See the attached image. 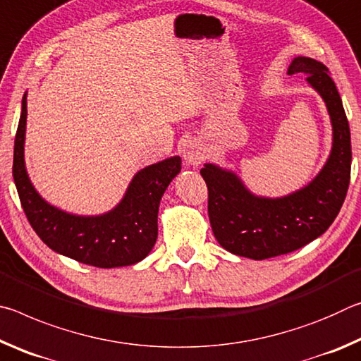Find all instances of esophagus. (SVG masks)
<instances>
[{"label": "esophagus", "instance_id": "esophagus-1", "mask_svg": "<svg viewBox=\"0 0 361 361\" xmlns=\"http://www.w3.org/2000/svg\"><path fill=\"white\" fill-rule=\"evenodd\" d=\"M183 157H185V162L191 167H197L205 161L207 151L204 143L197 138H191L185 143V148H183Z\"/></svg>", "mask_w": 361, "mask_h": 361}]
</instances>
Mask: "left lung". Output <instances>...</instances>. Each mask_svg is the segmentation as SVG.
<instances>
[{
	"label": "left lung",
	"instance_id": "8db88e82",
	"mask_svg": "<svg viewBox=\"0 0 361 361\" xmlns=\"http://www.w3.org/2000/svg\"><path fill=\"white\" fill-rule=\"evenodd\" d=\"M288 75L305 81L325 102L333 146L325 166L307 185L282 197L253 194L232 170L205 164L200 175L209 188V218L219 245L250 259L291 253L325 232L344 204L350 181V129L338 89L322 62L295 57Z\"/></svg>",
	"mask_w": 361,
	"mask_h": 361
}]
</instances>
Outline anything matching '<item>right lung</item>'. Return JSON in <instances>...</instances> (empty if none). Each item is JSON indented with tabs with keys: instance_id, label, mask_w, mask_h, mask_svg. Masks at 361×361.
I'll return each instance as SVG.
<instances>
[{
	"instance_id": "obj_1",
	"label": "right lung",
	"mask_w": 361,
	"mask_h": 361,
	"mask_svg": "<svg viewBox=\"0 0 361 361\" xmlns=\"http://www.w3.org/2000/svg\"><path fill=\"white\" fill-rule=\"evenodd\" d=\"M27 92L14 142L12 175L23 212L39 239L56 253L95 267L132 266L145 259L157 239L159 204L181 170L173 156L133 175L121 202L102 215H73L41 197L25 167Z\"/></svg>"
}]
</instances>
